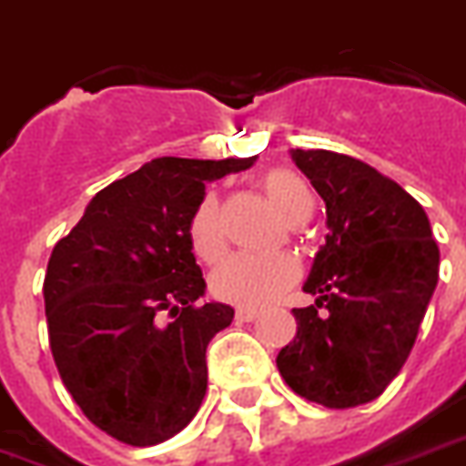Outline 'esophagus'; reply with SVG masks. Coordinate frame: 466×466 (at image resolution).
Wrapping results in <instances>:
<instances>
[{"label": "esophagus", "instance_id": "1", "mask_svg": "<svg viewBox=\"0 0 466 466\" xmlns=\"http://www.w3.org/2000/svg\"><path fill=\"white\" fill-rule=\"evenodd\" d=\"M257 316H259L257 309H244V306H239V309L234 311V319L239 320V323H249V320H254Z\"/></svg>", "mask_w": 466, "mask_h": 466}]
</instances>
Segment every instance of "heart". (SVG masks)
<instances>
[{"label":"heart","instance_id":"heart-1","mask_svg":"<svg viewBox=\"0 0 466 466\" xmlns=\"http://www.w3.org/2000/svg\"><path fill=\"white\" fill-rule=\"evenodd\" d=\"M261 187L289 222L311 215L313 195L301 175L291 170H271L264 175ZM187 239L198 259L217 261L222 257V217L215 195H205L198 202L189 217ZM296 279H299V261L286 251L268 257L232 254L212 271L209 289L219 301L237 303L244 309H261L277 301Z\"/></svg>","mask_w":466,"mask_h":466}]
</instances>
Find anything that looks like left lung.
Returning a JSON list of instances; mask_svg holds the SVG:
<instances>
[{
    "instance_id": "obj_1",
    "label": "left lung",
    "mask_w": 466,
    "mask_h": 466,
    "mask_svg": "<svg viewBox=\"0 0 466 466\" xmlns=\"http://www.w3.org/2000/svg\"><path fill=\"white\" fill-rule=\"evenodd\" d=\"M326 202V244L303 284L313 306L294 309L296 336L277 356L301 398L356 408L380 395L415 346L440 277L425 209L363 160L291 150Z\"/></svg>"
}]
</instances>
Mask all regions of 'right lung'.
<instances>
[{"instance_id":"add662e5","label":"right lung","mask_w":466,"mask_h":466,"mask_svg":"<svg viewBox=\"0 0 466 466\" xmlns=\"http://www.w3.org/2000/svg\"><path fill=\"white\" fill-rule=\"evenodd\" d=\"M254 157H157L103 187L51 251L44 303L61 380L103 432L133 447L189 425L207 392V346L234 309L205 296L187 239L205 185ZM173 319L165 324L162 313Z\"/></svg>"}]
</instances>
